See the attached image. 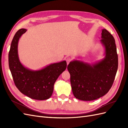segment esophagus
Here are the masks:
<instances>
[{
    "mask_svg": "<svg viewBox=\"0 0 128 128\" xmlns=\"http://www.w3.org/2000/svg\"><path fill=\"white\" fill-rule=\"evenodd\" d=\"M71 60H72V58H70V57H68V58H67V59H66L67 64H68L69 62H70Z\"/></svg>",
    "mask_w": 128,
    "mask_h": 128,
    "instance_id": "esophagus-1",
    "label": "esophagus"
}]
</instances>
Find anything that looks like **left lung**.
<instances>
[{"label": "left lung", "instance_id": "1", "mask_svg": "<svg viewBox=\"0 0 128 128\" xmlns=\"http://www.w3.org/2000/svg\"><path fill=\"white\" fill-rule=\"evenodd\" d=\"M100 42L104 57L94 63L74 60L67 69L70 75L72 92L75 97L83 101H92L105 95L114 82L118 68V56L113 36L102 29Z\"/></svg>", "mask_w": 128, "mask_h": 128}]
</instances>
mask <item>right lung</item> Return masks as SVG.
Masks as SVG:
<instances>
[{
  "mask_svg": "<svg viewBox=\"0 0 128 128\" xmlns=\"http://www.w3.org/2000/svg\"><path fill=\"white\" fill-rule=\"evenodd\" d=\"M26 31L18 30L12 41L8 54L10 71L15 86L22 94L33 99H48L53 94L56 80L66 69L67 62L64 60L51 64L36 70L24 67L19 59L18 48L19 40Z\"/></svg>",
  "mask_w": 128,
  "mask_h": 128,
  "instance_id": "add662e5",
  "label": "right lung"
}]
</instances>
